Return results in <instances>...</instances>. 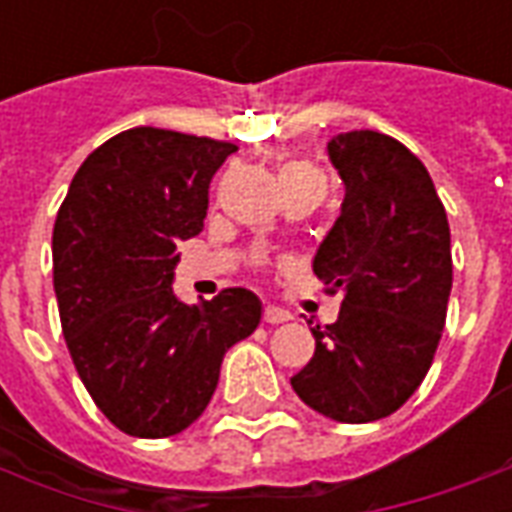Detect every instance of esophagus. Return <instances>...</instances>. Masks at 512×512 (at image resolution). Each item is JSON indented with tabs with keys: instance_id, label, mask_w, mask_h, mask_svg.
<instances>
[{
	"instance_id": "esophagus-1",
	"label": "esophagus",
	"mask_w": 512,
	"mask_h": 512,
	"mask_svg": "<svg viewBox=\"0 0 512 512\" xmlns=\"http://www.w3.org/2000/svg\"><path fill=\"white\" fill-rule=\"evenodd\" d=\"M285 321H290V312L279 310V307H266L263 310V323H268V326H277V323Z\"/></svg>"
}]
</instances>
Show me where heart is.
<instances>
[{
  "label": "heart",
  "instance_id": "obj_1",
  "mask_svg": "<svg viewBox=\"0 0 512 512\" xmlns=\"http://www.w3.org/2000/svg\"><path fill=\"white\" fill-rule=\"evenodd\" d=\"M304 169H312V172H318V169L312 167V164H304V161H299V164H288V167L282 169V175H288V172H304Z\"/></svg>",
  "mask_w": 512,
  "mask_h": 512
}]
</instances>
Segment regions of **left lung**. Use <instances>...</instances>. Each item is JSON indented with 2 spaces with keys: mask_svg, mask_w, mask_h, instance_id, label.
Here are the masks:
<instances>
[{
  "mask_svg": "<svg viewBox=\"0 0 512 512\" xmlns=\"http://www.w3.org/2000/svg\"><path fill=\"white\" fill-rule=\"evenodd\" d=\"M329 158L345 200L312 271L343 304L337 321L312 326L315 356L290 384L323 417L373 422L433 365L452 290L450 224L425 164L392 136L337 134Z\"/></svg>",
  "mask_w": 512,
  "mask_h": 512,
  "instance_id": "left-lung-1",
  "label": "left lung"
}]
</instances>
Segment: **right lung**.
I'll return each instance as SVG.
<instances>
[{
    "label": "right lung",
    "mask_w": 512,
    "mask_h": 512,
    "mask_svg": "<svg viewBox=\"0 0 512 512\" xmlns=\"http://www.w3.org/2000/svg\"><path fill=\"white\" fill-rule=\"evenodd\" d=\"M233 142L139 126L84 158L51 235L54 293L76 373L104 417L167 439L208 408L227 348L255 332L246 288L183 304L178 244L202 230L208 189Z\"/></svg>",
    "instance_id": "1"
}]
</instances>
